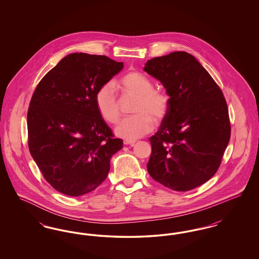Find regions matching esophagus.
Wrapping results in <instances>:
<instances>
[{"instance_id":"34e87169","label":"esophagus","mask_w":259,"mask_h":259,"mask_svg":"<svg viewBox=\"0 0 259 259\" xmlns=\"http://www.w3.org/2000/svg\"><path fill=\"white\" fill-rule=\"evenodd\" d=\"M124 145L126 146H134L136 141H130V140H124Z\"/></svg>"}]
</instances>
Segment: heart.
Wrapping results in <instances>:
<instances>
[{"label":"heart","instance_id":"b5f03b06","mask_svg":"<svg viewBox=\"0 0 259 259\" xmlns=\"http://www.w3.org/2000/svg\"><path fill=\"white\" fill-rule=\"evenodd\" d=\"M119 87L127 95L134 96L132 112L115 127V134L134 141L148 134L153 128V120L160 122L167 115L170 106L168 94L153 88L152 81L140 72H130L119 81ZM96 105L101 116L109 123L115 124L120 117V103L111 83L101 87L96 94Z\"/></svg>","mask_w":259,"mask_h":259}]
</instances>
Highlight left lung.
<instances>
[{
	"label": "left lung",
	"instance_id": "left-lung-1",
	"mask_svg": "<svg viewBox=\"0 0 259 259\" xmlns=\"http://www.w3.org/2000/svg\"><path fill=\"white\" fill-rule=\"evenodd\" d=\"M170 96L159 130L149 138L150 177L170 189L188 191L217 172L231 126L222 89L191 54L175 51L148 60L144 69Z\"/></svg>",
	"mask_w": 259,
	"mask_h": 259
}]
</instances>
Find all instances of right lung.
<instances>
[{
    "instance_id": "1",
    "label": "right lung",
    "mask_w": 259,
    "mask_h": 259,
    "mask_svg": "<svg viewBox=\"0 0 259 259\" xmlns=\"http://www.w3.org/2000/svg\"><path fill=\"white\" fill-rule=\"evenodd\" d=\"M104 55L72 53L38 82L28 113V146L46 181L69 196L94 190L122 148L101 116L96 94L123 68Z\"/></svg>"
}]
</instances>
